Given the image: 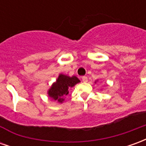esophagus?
<instances>
[{
  "instance_id": "34e87169",
  "label": "esophagus",
  "mask_w": 146,
  "mask_h": 146,
  "mask_svg": "<svg viewBox=\"0 0 146 146\" xmlns=\"http://www.w3.org/2000/svg\"><path fill=\"white\" fill-rule=\"evenodd\" d=\"M82 81L83 82H88V77L85 76H82Z\"/></svg>"
}]
</instances>
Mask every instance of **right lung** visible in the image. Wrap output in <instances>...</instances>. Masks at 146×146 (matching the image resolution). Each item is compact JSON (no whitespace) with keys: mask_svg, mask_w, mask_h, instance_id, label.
<instances>
[{"mask_svg":"<svg viewBox=\"0 0 146 146\" xmlns=\"http://www.w3.org/2000/svg\"><path fill=\"white\" fill-rule=\"evenodd\" d=\"M80 80L75 76H69L64 74H59L56 81L48 90V96L58 102H63L65 97L69 94V88H73L78 84Z\"/></svg>","mask_w":146,"mask_h":146,"instance_id":"1","label":"right lung"}]
</instances>
